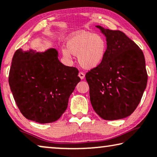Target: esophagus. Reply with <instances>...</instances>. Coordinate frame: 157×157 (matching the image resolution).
Wrapping results in <instances>:
<instances>
[{"mask_svg": "<svg viewBox=\"0 0 157 157\" xmlns=\"http://www.w3.org/2000/svg\"><path fill=\"white\" fill-rule=\"evenodd\" d=\"M78 77L81 79V80H82V79H83L84 78H85V74H84L83 72H79V73H78Z\"/></svg>", "mask_w": 157, "mask_h": 157, "instance_id": "esophagus-1", "label": "esophagus"}]
</instances>
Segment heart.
Returning a JSON list of instances; mask_svg holds the SVG:
<instances>
[{
  "label": "heart",
  "mask_w": 157,
  "mask_h": 157,
  "mask_svg": "<svg viewBox=\"0 0 157 157\" xmlns=\"http://www.w3.org/2000/svg\"><path fill=\"white\" fill-rule=\"evenodd\" d=\"M67 48L62 49L63 57L71 59V54L77 56L78 63L86 69H92L101 64L105 59L107 48L103 37L86 31L72 33L67 40Z\"/></svg>",
  "instance_id": "heart-1"
}]
</instances>
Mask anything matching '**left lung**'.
I'll list each match as a JSON object with an SVG mask.
<instances>
[{
  "label": "left lung",
  "instance_id": "1",
  "mask_svg": "<svg viewBox=\"0 0 157 157\" xmlns=\"http://www.w3.org/2000/svg\"><path fill=\"white\" fill-rule=\"evenodd\" d=\"M95 27L105 35L108 48L103 62L86 74L90 103L103 119H122L135 110L147 87L144 54L122 32Z\"/></svg>",
  "mask_w": 157,
  "mask_h": 157
}]
</instances>
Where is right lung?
<instances>
[{"label":"right lung","instance_id":"right-lung-1","mask_svg":"<svg viewBox=\"0 0 157 157\" xmlns=\"http://www.w3.org/2000/svg\"><path fill=\"white\" fill-rule=\"evenodd\" d=\"M58 56L54 48L44 52L19 49L13 55L9 85L27 119L49 123L67 110L70 95L81 78L78 69L63 64Z\"/></svg>","mask_w":157,"mask_h":157}]
</instances>
